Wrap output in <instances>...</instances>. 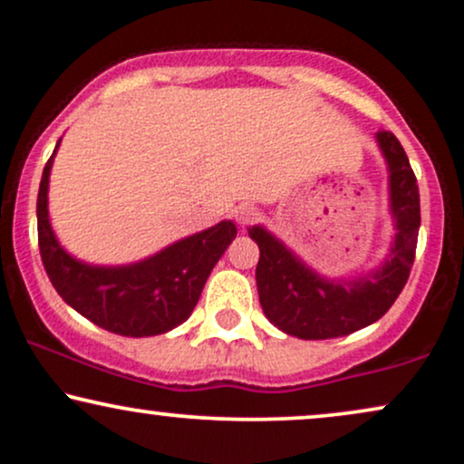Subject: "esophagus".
Here are the masks:
<instances>
[{
  "instance_id": "34e87169",
  "label": "esophagus",
  "mask_w": 464,
  "mask_h": 464,
  "mask_svg": "<svg viewBox=\"0 0 464 464\" xmlns=\"http://www.w3.org/2000/svg\"><path fill=\"white\" fill-rule=\"evenodd\" d=\"M234 219H237L238 226L245 227L258 219V210H256L251 204H238L237 208H234Z\"/></svg>"
}]
</instances>
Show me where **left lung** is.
I'll return each instance as SVG.
<instances>
[{
  "label": "left lung",
  "instance_id": "obj_1",
  "mask_svg": "<svg viewBox=\"0 0 464 464\" xmlns=\"http://www.w3.org/2000/svg\"><path fill=\"white\" fill-rule=\"evenodd\" d=\"M390 171L393 243L379 266L353 279H329L303 262L284 241L262 226H251L260 260L256 284L265 316L284 334L301 340H329L376 323L407 284L420 232V188L409 157L390 130L376 133Z\"/></svg>",
  "mask_w": 464,
  "mask_h": 464
}]
</instances>
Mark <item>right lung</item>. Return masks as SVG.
<instances>
[{"label":"right lung","instance_id":"add662e5","mask_svg":"<svg viewBox=\"0 0 464 464\" xmlns=\"http://www.w3.org/2000/svg\"><path fill=\"white\" fill-rule=\"evenodd\" d=\"M60 141L43 169L36 202L40 258L57 295L118 335L148 337L179 327L198 305L210 271L237 237V226L219 221L130 265L77 260L57 241L49 219V176Z\"/></svg>","mask_w":464,"mask_h":464}]
</instances>
